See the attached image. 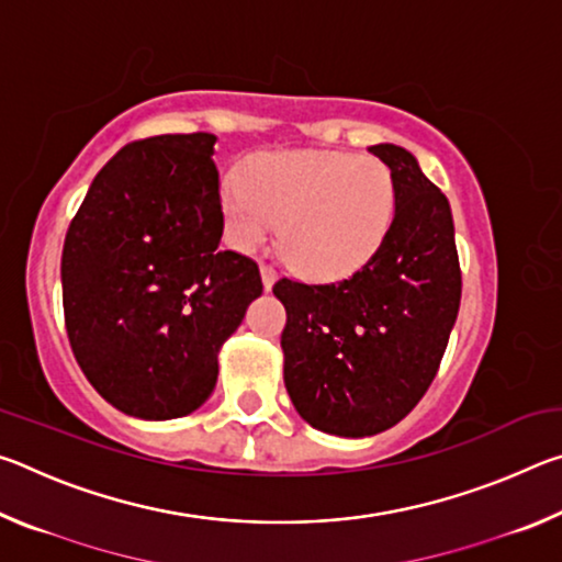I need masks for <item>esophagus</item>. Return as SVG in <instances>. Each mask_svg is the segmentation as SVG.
I'll return each instance as SVG.
<instances>
[{
    "instance_id": "34e87169",
    "label": "esophagus",
    "mask_w": 562,
    "mask_h": 562,
    "mask_svg": "<svg viewBox=\"0 0 562 562\" xmlns=\"http://www.w3.org/2000/svg\"><path fill=\"white\" fill-rule=\"evenodd\" d=\"M260 272H262V284H265V290H272V284H274V280H278V270L272 268V265H260Z\"/></svg>"
}]
</instances>
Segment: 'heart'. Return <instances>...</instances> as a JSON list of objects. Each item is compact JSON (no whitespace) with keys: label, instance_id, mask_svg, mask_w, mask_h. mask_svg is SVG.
Masks as SVG:
<instances>
[{"label":"heart","instance_id":"1","mask_svg":"<svg viewBox=\"0 0 562 562\" xmlns=\"http://www.w3.org/2000/svg\"><path fill=\"white\" fill-rule=\"evenodd\" d=\"M225 233L243 252L270 240L294 270L315 280L357 272L382 247L396 213L394 176L382 160L327 150L255 156L221 190Z\"/></svg>","mask_w":562,"mask_h":562}]
</instances>
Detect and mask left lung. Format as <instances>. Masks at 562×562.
<instances>
[{
	"mask_svg": "<svg viewBox=\"0 0 562 562\" xmlns=\"http://www.w3.org/2000/svg\"><path fill=\"white\" fill-rule=\"evenodd\" d=\"M394 176L396 213L364 268L339 282L280 278L284 386L304 422L374 436L422 402L461 304V265L446 195L406 148H369Z\"/></svg>",
	"mask_w": 562,
	"mask_h": 562,
	"instance_id": "8db88e82",
	"label": "left lung"
}]
</instances>
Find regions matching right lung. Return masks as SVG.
I'll return each instance as SVG.
<instances>
[{
  "mask_svg": "<svg viewBox=\"0 0 562 562\" xmlns=\"http://www.w3.org/2000/svg\"><path fill=\"white\" fill-rule=\"evenodd\" d=\"M213 133L133 140L103 166L61 252L66 335L119 412L178 418L211 396L217 349L262 294L258 262L223 250Z\"/></svg>",
  "mask_w": 562,
  "mask_h": 562,
  "instance_id": "1",
  "label": "right lung"
}]
</instances>
